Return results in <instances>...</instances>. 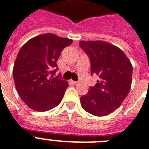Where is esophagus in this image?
Wrapping results in <instances>:
<instances>
[{
	"label": "esophagus",
	"mask_w": 149,
	"mask_h": 149,
	"mask_svg": "<svg viewBox=\"0 0 149 149\" xmlns=\"http://www.w3.org/2000/svg\"><path fill=\"white\" fill-rule=\"evenodd\" d=\"M70 81H71V83H72V84H77L78 83V81H72V80H71Z\"/></svg>",
	"instance_id": "esophagus-1"
}]
</instances>
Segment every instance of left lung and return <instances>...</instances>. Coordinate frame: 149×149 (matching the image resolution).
Wrapping results in <instances>:
<instances>
[{
  "label": "left lung",
  "instance_id": "8db88e82",
  "mask_svg": "<svg viewBox=\"0 0 149 149\" xmlns=\"http://www.w3.org/2000/svg\"><path fill=\"white\" fill-rule=\"evenodd\" d=\"M80 47L88 55L91 75L100 79L81 97L85 111L97 116L109 115L126 99L132 84V66L120 49L104 41H81Z\"/></svg>",
  "mask_w": 149,
  "mask_h": 149
}]
</instances>
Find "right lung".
I'll return each mask as SVG.
<instances>
[{
  "label": "right lung",
  "mask_w": 149,
  "mask_h": 149,
  "mask_svg": "<svg viewBox=\"0 0 149 149\" xmlns=\"http://www.w3.org/2000/svg\"><path fill=\"white\" fill-rule=\"evenodd\" d=\"M72 40L52 33L29 39L20 49L13 69L16 89L29 108L36 111L49 110L61 101L68 83L54 77L61 52Z\"/></svg>",
  "instance_id": "obj_1"
}]
</instances>
